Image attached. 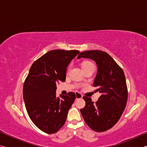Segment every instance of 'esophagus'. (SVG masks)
Instances as JSON below:
<instances>
[{
  "mask_svg": "<svg viewBox=\"0 0 147 147\" xmlns=\"http://www.w3.org/2000/svg\"><path fill=\"white\" fill-rule=\"evenodd\" d=\"M75 94H76V99L82 98L83 97L82 94H80V93H78V92H76V93H75Z\"/></svg>",
  "mask_w": 147,
  "mask_h": 147,
  "instance_id": "34e87169",
  "label": "esophagus"
}]
</instances>
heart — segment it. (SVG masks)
<instances>
[{
	"instance_id": "1",
	"label": "heart",
	"mask_w": 147,
	"mask_h": 147,
	"mask_svg": "<svg viewBox=\"0 0 147 147\" xmlns=\"http://www.w3.org/2000/svg\"><path fill=\"white\" fill-rule=\"evenodd\" d=\"M93 64L91 63V62L89 61H83L82 63V67H86V66H88L89 65H91Z\"/></svg>"
}]
</instances>
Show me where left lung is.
Wrapping results in <instances>:
<instances>
[{
	"instance_id": "left-lung-1",
	"label": "left lung",
	"mask_w": 147,
	"mask_h": 147,
	"mask_svg": "<svg viewBox=\"0 0 147 147\" xmlns=\"http://www.w3.org/2000/svg\"><path fill=\"white\" fill-rule=\"evenodd\" d=\"M88 58L97 65L93 86L101 95L94 103L84 96L86 106L80 109L86 123L92 130L100 132L109 130L117 123L125 109L128 91L124 73L108 53L101 51L82 52L78 59Z\"/></svg>"
}]
</instances>
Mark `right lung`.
Instances as JSON below:
<instances>
[{"label":"right lung","instance_id":"obj_1","mask_svg":"<svg viewBox=\"0 0 147 147\" xmlns=\"http://www.w3.org/2000/svg\"><path fill=\"white\" fill-rule=\"evenodd\" d=\"M78 51L53 50L32 64L23 86V99L30 118L41 131L54 134L65 123L76 94L56 96V84L65 82L67 67Z\"/></svg>","mask_w":147,"mask_h":147}]
</instances>
